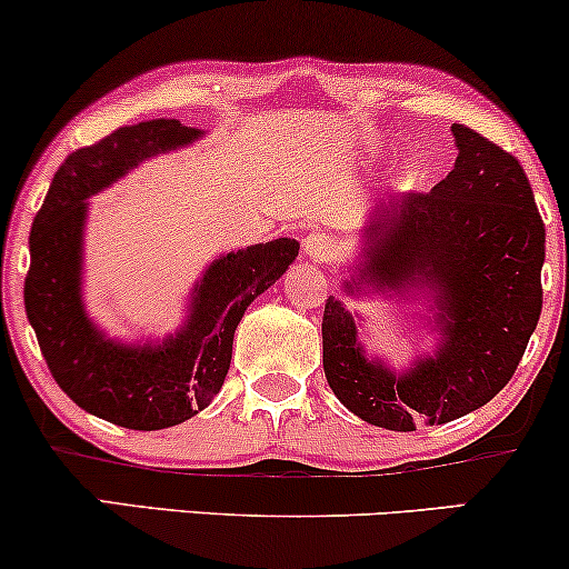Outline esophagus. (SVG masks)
<instances>
[{
	"instance_id": "esophagus-1",
	"label": "esophagus",
	"mask_w": 569,
	"mask_h": 569,
	"mask_svg": "<svg viewBox=\"0 0 569 569\" xmlns=\"http://www.w3.org/2000/svg\"><path fill=\"white\" fill-rule=\"evenodd\" d=\"M333 246L331 238L326 236V232H310V236L305 238V254L315 259V262H328V259L333 257Z\"/></svg>"
}]
</instances>
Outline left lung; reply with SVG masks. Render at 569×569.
Here are the masks:
<instances>
[{"mask_svg":"<svg viewBox=\"0 0 569 569\" xmlns=\"http://www.w3.org/2000/svg\"><path fill=\"white\" fill-rule=\"evenodd\" d=\"M453 172L429 193L376 209L366 228L373 276L437 293L445 345L406 376L368 362L337 299L323 310V371L333 395L373 427L416 432L482 408L515 376L536 331L546 230L509 150L456 124Z\"/></svg>","mask_w":569,"mask_h":569,"instance_id":"left-lung-1","label":"left lung"}]
</instances>
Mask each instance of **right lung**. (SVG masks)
Returning <instances> with one entry per match:
<instances>
[{"mask_svg":"<svg viewBox=\"0 0 569 569\" xmlns=\"http://www.w3.org/2000/svg\"><path fill=\"white\" fill-rule=\"evenodd\" d=\"M198 134L177 119H150L73 150L31 228L26 315L52 379L87 413L142 432L182 423L214 400L228 376L232 333L243 310L299 254L297 241L278 238L217 259L196 289L190 323L159 350L113 345L94 331L79 297L84 198L137 161Z\"/></svg>","mask_w":569,"mask_h":569,"instance_id":"1","label":"right lung"}]
</instances>
